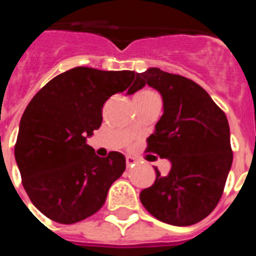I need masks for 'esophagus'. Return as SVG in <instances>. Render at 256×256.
I'll list each match as a JSON object with an SVG mask.
<instances>
[{
	"label": "esophagus",
	"instance_id": "esophagus-1",
	"mask_svg": "<svg viewBox=\"0 0 256 256\" xmlns=\"http://www.w3.org/2000/svg\"><path fill=\"white\" fill-rule=\"evenodd\" d=\"M134 164H136V160L130 156H126V166H128V168H132V166H134Z\"/></svg>",
	"mask_w": 256,
	"mask_h": 256
}]
</instances>
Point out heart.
Segmentation results:
<instances>
[{"instance_id":"1","label":"heart","mask_w":256,"mask_h":256,"mask_svg":"<svg viewBox=\"0 0 256 256\" xmlns=\"http://www.w3.org/2000/svg\"><path fill=\"white\" fill-rule=\"evenodd\" d=\"M136 96H140V98H148V96H158L152 90H144V92H138Z\"/></svg>"}]
</instances>
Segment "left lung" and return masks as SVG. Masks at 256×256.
I'll return each instance as SVG.
<instances>
[{
  "mask_svg": "<svg viewBox=\"0 0 256 256\" xmlns=\"http://www.w3.org/2000/svg\"><path fill=\"white\" fill-rule=\"evenodd\" d=\"M136 82L158 90L164 100L146 152L171 162L164 176L156 168V182L140 191V202L160 222L195 224L216 207L232 164L226 114L204 88L178 74L150 68L136 73Z\"/></svg>",
  "mask_w": 256,
  "mask_h": 256,
  "instance_id": "left-lung-1",
  "label": "left lung"
}]
</instances>
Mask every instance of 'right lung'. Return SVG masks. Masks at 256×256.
Wrapping results in <instances>:
<instances>
[{
	"label": "right lung",
	"instance_id": "obj_1",
	"mask_svg": "<svg viewBox=\"0 0 256 256\" xmlns=\"http://www.w3.org/2000/svg\"><path fill=\"white\" fill-rule=\"evenodd\" d=\"M130 70L74 68L49 81L26 106L14 148L24 188L42 214L62 224L81 222L104 206L126 160L96 156L86 138L100 128L104 102L144 88Z\"/></svg>",
	"mask_w": 256,
	"mask_h": 256
}]
</instances>
